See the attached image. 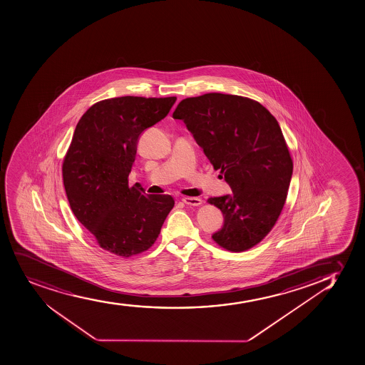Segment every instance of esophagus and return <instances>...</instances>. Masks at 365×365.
<instances>
[{"label":"esophagus","instance_id":"1","mask_svg":"<svg viewBox=\"0 0 365 365\" xmlns=\"http://www.w3.org/2000/svg\"><path fill=\"white\" fill-rule=\"evenodd\" d=\"M185 204L189 205V206H199L202 202L200 197H188V196H185L182 199Z\"/></svg>","mask_w":365,"mask_h":365}]
</instances>
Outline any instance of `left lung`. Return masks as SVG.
I'll list each match as a JSON object with an SVG mask.
<instances>
[{"instance_id": "1", "label": "left lung", "mask_w": 365, "mask_h": 365, "mask_svg": "<svg viewBox=\"0 0 365 365\" xmlns=\"http://www.w3.org/2000/svg\"><path fill=\"white\" fill-rule=\"evenodd\" d=\"M232 188L210 197L223 213L212 235L220 247L242 252L270 232L282 211L293 161L274 115L251 98L210 93L182 100L173 112Z\"/></svg>"}]
</instances>
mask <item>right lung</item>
Listing matches in <instances>:
<instances>
[{"mask_svg":"<svg viewBox=\"0 0 365 365\" xmlns=\"http://www.w3.org/2000/svg\"><path fill=\"white\" fill-rule=\"evenodd\" d=\"M176 98L122 96L96 102L76 126L63 159L71 210L103 250L131 257L148 250L173 210L171 195H149L129 173L138 138L169 113Z\"/></svg>","mask_w":365,"mask_h":365,"instance_id":"obj_1","label":"right lung"}]
</instances>
